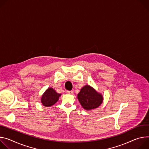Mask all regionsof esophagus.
<instances>
[{
    "label": "esophagus",
    "mask_w": 149,
    "mask_h": 149,
    "mask_svg": "<svg viewBox=\"0 0 149 149\" xmlns=\"http://www.w3.org/2000/svg\"><path fill=\"white\" fill-rule=\"evenodd\" d=\"M66 93L72 95L73 93V91H66Z\"/></svg>",
    "instance_id": "34e87169"
}]
</instances>
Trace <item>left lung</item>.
<instances>
[{"mask_svg":"<svg viewBox=\"0 0 149 149\" xmlns=\"http://www.w3.org/2000/svg\"><path fill=\"white\" fill-rule=\"evenodd\" d=\"M81 107L86 110H91L100 107L103 102L102 95L89 85H85L77 95Z\"/></svg>","mask_w":149,"mask_h":149,"instance_id":"obj_1","label":"left lung"}]
</instances>
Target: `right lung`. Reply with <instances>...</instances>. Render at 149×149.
I'll list each match as a JSON object with an SVG mask.
<instances>
[{
  "label": "right lung",
  "mask_w": 149,
  "mask_h": 149,
  "mask_svg": "<svg viewBox=\"0 0 149 149\" xmlns=\"http://www.w3.org/2000/svg\"><path fill=\"white\" fill-rule=\"evenodd\" d=\"M61 95L57 93L52 88H48L42 95L41 102L44 107H51L58 101Z\"/></svg>",
  "instance_id": "obj_1"
}]
</instances>
